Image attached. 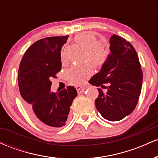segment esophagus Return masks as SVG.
I'll list each match as a JSON object with an SVG mask.
<instances>
[{
	"label": "esophagus",
	"mask_w": 158,
	"mask_h": 158,
	"mask_svg": "<svg viewBox=\"0 0 158 158\" xmlns=\"http://www.w3.org/2000/svg\"><path fill=\"white\" fill-rule=\"evenodd\" d=\"M76 89H77L78 93H81L85 90V87L83 86H77L76 87Z\"/></svg>",
	"instance_id": "34e87169"
}]
</instances>
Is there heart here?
<instances>
[{"label":"heart","mask_w":158,"mask_h":158,"mask_svg":"<svg viewBox=\"0 0 158 158\" xmlns=\"http://www.w3.org/2000/svg\"><path fill=\"white\" fill-rule=\"evenodd\" d=\"M74 41L77 44L88 51L89 60L96 66H102L110 55V50L107 45L98 42L97 37L90 32H81L76 36ZM61 57L64 60L66 50H61ZM93 73V68L90 64L74 65L68 70V80L73 85H81Z\"/></svg>","instance_id":"obj_1"}]
</instances>
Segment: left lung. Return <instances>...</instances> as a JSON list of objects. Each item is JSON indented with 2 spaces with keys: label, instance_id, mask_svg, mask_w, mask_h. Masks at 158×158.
<instances>
[{
  "label": "left lung",
  "instance_id": "8db88e82",
  "mask_svg": "<svg viewBox=\"0 0 158 158\" xmlns=\"http://www.w3.org/2000/svg\"><path fill=\"white\" fill-rule=\"evenodd\" d=\"M110 53L99 73L89 81L94 86L108 83L107 92L98 88L96 108L109 121H119L135 110L141 91L143 72L138 56L129 41L117 35L110 39Z\"/></svg>",
  "mask_w": 158,
  "mask_h": 158
}]
</instances>
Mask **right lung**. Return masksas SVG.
Returning <instances> with one entry per match:
<instances>
[{
  "instance_id": "add662e5",
  "label": "right lung",
  "mask_w": 158,
  "mask_h": 158,
  "mask_svg": "<svg viewBox=\"0 0 158 158\" xmlns=\"http://www.w3.org/2000/svg\"><path fill=\"white\" fill-rule=\"evenodd\" d=\"M68 37H48L35 41L25 52L18 71L20 94L27 113L49 129L66 124L70 106L77 96L73 86L59 93L50 91V79L61 70V50Z\"/></svg>"
}]
</instances>
